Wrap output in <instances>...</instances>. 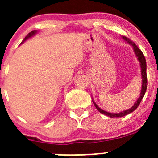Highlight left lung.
Returning <instances> with one entry per match:
<instances>
[{"label":"left lung","instance_id":"obj_1","mask_svg":"<svg viewBox=\"0 0 158 158\" xmlns=\"http://www.w3.org/2000/svg\"><path fill=\"white\" fill-rule=\"evenodd\" d=\"M122 38L124 39V40L126 41L127 43H128L129 44L133 47L134 49V52H135V55L136 56L138 57V60L140 63V66H141V78H142V85H141V94H140V97L138 98L136 102H135V105L132 106L131 109H129L128 110H125V111H122L120 113H110L108 112V111H104L102 109H100L96 104H95V102L92 100L93 102V104L95 105V108H96L97 110L99 111L100 113L103 114H106V115L109 116L110 118H121V117H123V116L127 115V114H130V113L133 112L138 107V106L140 105L141 103V100L142 98H144V94H145L146 90H147V85H148V81H147V73H146V69H147V65H146V60H145V57H144V54L143 52H141V50L138 48V47L136 46V44H135L134 42H132L130 39L126 36H122Z\"/></svg>","mask_w":158,"mask_h":158}]
</instances>
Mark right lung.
Segmentation results:
<instances>
[{
    "mask_svg": "<svg viewBox=\"0 0 158 158\" xmlns=\"http://www.w3.org/2000/svg\"><path fill=\"white\" fill-rule=\"evenodd\" d=\"M36 33H37V30H33V31H31V32H30V33H28V34L26 36H25L24 40H23L22 41V43H21V44H23V43L24 42V41H26L27 40H28V39H29V38L32 37V36H34V35L36 34Z\"/></svg>",
    "mask_w": 158,
    "mask_h": 158,
    "instance_id": "obj_1",
    "label": "right lung"
}]
</instances>
